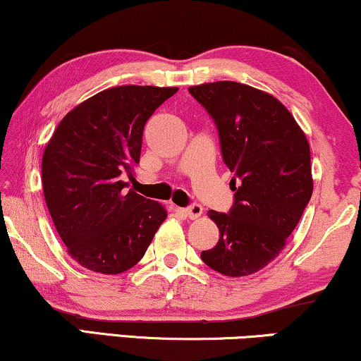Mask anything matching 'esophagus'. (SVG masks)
I'll return each mask as SVG.
<instances>
[{
  "instance_id": "34e87169",
  "label": "esophagus",
  "mask_w": 361,
  "mask_h": 361,
  "mask_svg": "<svg viewBox=\"0 0 361 361\" xmlns=\"http://www.w3.org/2000/svg\"><path fill=\"white\" fill-rule=\"evenodd\" d=\"M202 212H204V209H202V205H199V204H192L185 209L187 216H189V219H192V220L199 219V216L202 215Z\"/></svg>"
}]
</instances>
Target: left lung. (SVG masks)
Returning <instances> with one entry per match:
<instances>
[{
    "mask_svg": "<svg viewBox=\"0 0 361 361\" xmlns=\"http://www.w3.org/2000/svg\"><path fill=\"white\" fill-rule=\"evenodd\" d=\"M216 130L233 172L228 214L210 210L220 238L200 258L231 278L253 274L284 248L312 195L307 137L273 95L236 82L189 88Z\"/></svg>",
    "mask_w": 361,
    "mask_h": 361,
    "instance_id": "left-lung-1",
    "label": "left lung"
}]
</instances>
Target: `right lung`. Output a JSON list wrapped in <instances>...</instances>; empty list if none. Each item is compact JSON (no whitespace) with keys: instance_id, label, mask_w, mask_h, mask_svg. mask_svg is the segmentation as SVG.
Segmentation results:
<instances>
[{"instance_id":"1","label":"right lung","mask_w":361,"mask_h":361,"mask_svg":"<svg viewBox=\"0 0 361 361\" xmlns=\"http://www.w3.org/2000/svg\"><path fill=\"white\" fill-rule=\"evenodd\" d=\"M177 88L123 85L68 111L42 156L47 209L68 255L83 268L120 274L145 256L166 209L123 177L141 156L142 130Z\"/></svg>"}]
</instances>
